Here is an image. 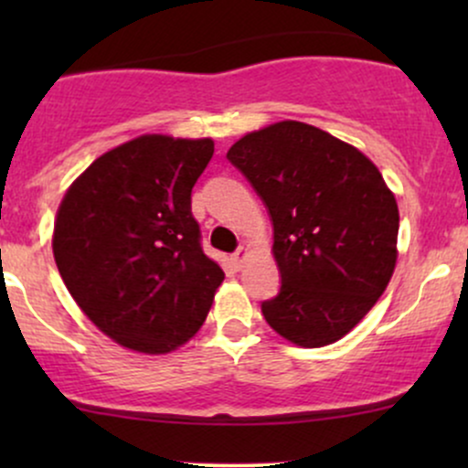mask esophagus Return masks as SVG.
<instances>
[{
    "mask_svg": "<svg viewBox=\"0 0 468 468\" xmlns=\"http://www.w3.org/2000/svg\"><path fill=\"white\" fill-rule=\"evenodd\" d=\"M246 255H249V249H244V246H241L239 250H235L233 255H230V261H233V264L238 268H241V264H244V260H246Z\"/></svg>",
    "mask_w": 468,
    "mask_h": 468,
    "instance_id": "34e87169",
    "label": "esophagus"
}]
</instances>
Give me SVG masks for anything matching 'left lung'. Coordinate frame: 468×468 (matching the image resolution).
Here are the masks:
<instances>
[{
    "label": "left lung",
    "instance_id": "8db88e82",
    "mask_svg": "<svg viewBox=\"0 0 468 468\" xmlns=\"http://www.w3.org/2000/svg\"><path fill=\"white\" fill-rule=\"evenodd\" d=\"M227 158L272 222L282 288L268 325L302 347L346 336L396 268L399 204L367 155L319 127L282 121L246 133Z\"/></svg>",
    "mask_w": 468,
    "mask_h": 468
}]
</instances>
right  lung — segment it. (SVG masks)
Instances as JSON below:
<instances>
[{"mask_svg":"<svg viewBox=\"0 0 468 468\" xmlns=\"http://www.w3.org/2000/svg\"><path fill=\"white\" fill-rule=\"evenodd\" d=\"M211 138L147 133L96 158L57 211L52 252L90 321L122 347L166 354L200 330L224 272L204 255L191 189Z\"/></svg>","mask_w":468,"mask_h":468,"instance_id":"right-lung-1","label":"right lung"}]
</instances>
